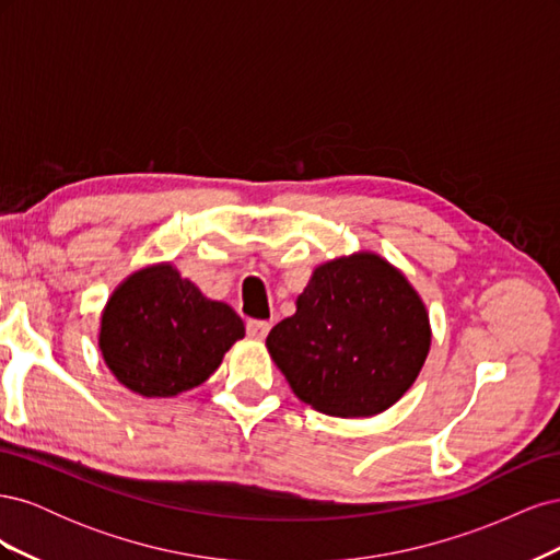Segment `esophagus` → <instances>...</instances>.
<instances>
[{"label":"esophagus","instance_id":"obj_1","mask_svg":"<svg viewBox=\"0 0 560 560\" xmlns=\"http://www.w3.org/2000/svg\"><path fill=\"white\" fill-rule=\"evenodd\" d=\"M268 331H270V325L266 319H247V336L254 338V341H264Z\"/></svg>","mask_w":560,"mask_h":560}]
</instances>
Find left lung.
Returning a JSON list of instances; mask_svg holds the SVG:
<instances>
[{"mask_svg":"<svg viewBox=\"0 0 560 560\" xmlns=\"http://www.w3.org/2000/svg\"><path fill=\"white\" fill-rule=\"evenodd\" d=\"M430 343L425 303L376 252L317 266L296 299V313L266 338L294 395L338 418H369L399 401L425 364Z\"/></svg>","mask_w":560,"mask_h":560,"instance_id":"1","label":"left lung"}]
</instances>
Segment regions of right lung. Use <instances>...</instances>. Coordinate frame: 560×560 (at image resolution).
Segmentation results:
<instances>
[{"label": "right lung", "instance_id": "1", "mask_svg": "<svg viewBox=\"0 0 560 560\" xmlns=\"http://www.w3.org/2000/svg\"><path fill=\"white\" fill-rule=\"evenodd\" d=\"M243 336V319L229 303L208 299L163 261L135 270L112 292L97 346L135 395L175 397L206 383Z\"/></svg>", "mask_w": 560, "mask_h": 560}]
</instances>
